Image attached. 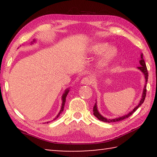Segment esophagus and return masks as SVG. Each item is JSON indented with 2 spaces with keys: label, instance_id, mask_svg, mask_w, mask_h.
Returning a JSON list of instances; mask_svg holds the SVG:
<instances>
[{
  "label": "esophagus",
  "instance_id": "34e87169",
  "mask_svg": "<svg viewBox=\"0 0 157 157\" xmlns=\"http://www.w3.org/2000/svg\"><path fill=\"white\" fill-rule=\"evenodd\" d=\"M81 83L82 84H89L91 83V79L89 78V77H84V78H82L81 80Z\"/></svg>",
  "mask_w": 157,
  "mask_h": 157
}]
</instances>
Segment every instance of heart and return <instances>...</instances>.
Segmentation results:
<instances>
[{
  "label": "heart",
  "mask_w": 157,
  "mask_h": 157,
  "mask_svg": "<svg viewBox=\"0 0 157 157\" xmlns=\"http://www.w3.org/2000/svg\"><path fill=\"white\" fill-rule=\"evenodd\" d=\"M91 52L95 55L102 53L99 62L100 65L102 66L107 65L112 62L115 59L118 52L116 48H109V44L105 43L96 44L92 46L91 47Z\"/></svg>",
  "instance_id": "1"
}]
</instances>
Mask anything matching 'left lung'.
<instances>
[{"instance_id":"8db88e82","label":"left lung","mask_w":157,"mask_h":157,"mask_svg":"<svg viewBox=\"0 0 157 157\" xmlns=\"http://www.w3.org/2000/svg\"><path fill=\"white\" fill-rule=\"evenodd\" d=\"M140 64L141 65L140 66H139V67H138V68L140 69V71H142V72L143 73V74H144L145 75V86H144V89H143V95H142V98L141 100H140L139 104L138 105L137 107H135L134 109H133L131 112H129V113H127V115H124L122 117H119V118H115V119H111V120H110V119H107L104 118V117L100 115V114L99 113V112H98V111L97 109V106H96V104H95L94 107V110H93V111H94V115L96 117V118L98 119V120H100L102 122H105V123H113V122H118V121H123L124 120V119H126L127 118H129V117L132 115V113L134 112V111H136V110L138 108H139L140 105H141L143 102H144L145 100V96H146V92H147V89H146V87H147V79H148V72H147V66H146V64L145 63V61L144 59H143V54H141V55H140Z\"/></svg>"}]
</instances>
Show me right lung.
<instances>
[{
  "label": "right lung",
  "instance_id": "right-lung-1",
  "mask_svg": "<svg viewBox=\"0 0 157 157\" xmlns=\"http://www.w3.org/2000/svg\"><path fill=\"white\" fill-rule=\"evenodd\" d=\"M33 41H34V40ZM68 91H69V89H66V91H65V93H64V94H63V96H62V101H63V102H62V108H61V110H60V111H59V113H58V115L56 116V118H54V120H53V121L56 120V119L58 118V117L59 116L60 113H62V111H63V107H64V105H65V102H66V96H67V95H68ZM47 123H48V122Z\"/></svg>",
  "mask_w": 157,
  "mask_h": 157
}]
</instances>
